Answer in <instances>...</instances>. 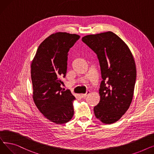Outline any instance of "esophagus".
<instances>
[{"mask_svg":"<svg viewBox=\"0 0 154 154\" xmlns=\"http://www.w3.org/2000/svg\"><path fill=\"white\" fill-rule=\"evenodd\" d=\"M90 94V91H87V92L85 93V94H81V97L82 98H85V97H86Z\"/></svg>","mask_w":154,"mask_h":154,"instance_id":"1","label":"esophagus"}]
</instances>
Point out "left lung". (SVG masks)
Returning a JSON list of instances; mask_svg holds the SVG:
<instances>
[{"instance_id": "1", "label": "left lung", "mask_w": 154, "mask_h": 154, "mask_svg": "<svg viewBox=\"0 0 154 154\" xmlns=\"http://www.w3.org/2000/svg\"><path fill=\"white\" fill-rule=\"evenodd\" d=\"M82 40L97 54L100 67V100L94 108L95 116L103 123H114L132 100L137 75L133 55L127 44L112 32L86 35Z\"/></svg>"}]
</instances>
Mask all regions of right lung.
Returning a JSON list of instances; mask_svg holds the SVG:
<instances>
[{
  "mask_svg": "<svg viewBox=\"0 0 154 154\" xmlns=\"http://www.w3.org/2000/svg\"><path fill=\"white\" fill-rule=\"evenodd\" d=\"M79 38L66 32L51 35L40 44L31 64L34 103L45 117L57 124L68 122L74 116L75 97L61 84L67 73L68 52Z\"/></svg>",
  "mask_w": 154,
  "mask_h": 154,
  "instance_id": "1",
  "label": "right lung"
}]
</instances>
